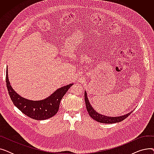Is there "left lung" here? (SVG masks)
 <instances>
[{"mask_svg":"<svg viewBox=\"0 0 154 154\" xmlns=\"http://www.w3.org/2000/svg\"><path fill=\"white\" fill-rule=\"evenodd\" d=\"M84 99H85L87 110L88 113V114H89V116L94 120H95V121H97V122H98L104 123V124H114V123H117V122H122V120H124L127 117H128V116H130V114L132 112V111L125 115L120 116L119 117L106 116L105 115L99 114V112H96V110H95V109L91 106L89 100H88L86 91H85V94H84Z\"/></svg>","mask_w":154,"mask_h":154,"instance_id":"1","label":"left lung"}]
</instances>
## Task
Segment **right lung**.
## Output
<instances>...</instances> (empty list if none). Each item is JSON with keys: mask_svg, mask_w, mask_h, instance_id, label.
<instances>
[{"mask_svg": "<svg viewBox=\"0 0 154 154\" xmlns=\"http://www.w3.org/2000/svg\"><path fill=\"white\" fill-rule=\"evenodd\" d=\"M6 84L14 106L27 116L38 120L49 119L57 113L60 100L69 88L74 85V84H70L63 86L45 99L40 100H29L22 97L13 89L8 77L7 68L6 69Z\"/></svg>", "mask_w": 154, "mask_h": 154, "instance_id": "obj_1", "label": "right lung"}]
</instances>
